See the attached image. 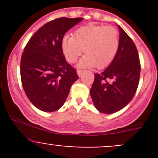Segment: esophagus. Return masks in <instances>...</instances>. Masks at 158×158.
Masks as SVG:
<instances>
[{
    "label": "esophagus",
    "mask_w": 158,
    "mask_h": 158,
    "mask_svg": "<svg viewBox=\"0 0 158 158\" xmlns=\"http://www.w3.org/2000/svg\"><path fill=\"white\" fill-rule=\"evenodd\" d=\"M84 70H81V69H78L77 70V74H78V76H79V77H82V75H83V73H84Z\"/></svg>",
    "instance_id": "1"
}]
</instances>
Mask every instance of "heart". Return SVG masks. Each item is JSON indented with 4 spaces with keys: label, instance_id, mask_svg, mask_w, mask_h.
I'll list each match as a JSON object with an SVG mask.
<instances>
[{
    "label": "heart",
    "instance_id": "1",
    "mask_svg": "<svg viewBox=\"0 0 158 158\" xmlns=\"http://www.w3.org/2000/svg\"><path fill=\"white\" fill-rule=\"evenodd\" d=\"M120 46L119 32L112 26L88 24L74 32V36L66 35L62 40V49L66 60L73 63L85 54L79 63L82 67L98 69L108 67L115 58Z\"/></svg>",
    "mask_w": 158,
    "mask_h": 158
}]
</instances>
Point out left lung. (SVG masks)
I'll list each match as a JSON object with an SVG mask.
<instances>
[{
    "mask_svg": "<svg viewBox=\"0 0 158 158\" xmlns=\"http://www.w3.org/2000/svg\"><path fill=\"white\" fill-rule=\"evenodd\" d=\"M120 46L115 58L101 73H95L90 95L97 110L112 114L133 98L139 83L141 63L131 38L121 27Z\"/></svg>",
    "mask_w": 158,
    "mask_h": 158,
    "instance_id": "8db88e82",
    "label": "left lung"
}]
</instances>
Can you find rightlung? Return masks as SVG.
I'll return each instance as SVG.
<instances>
[{
    "label": "right lung",
    "mask_w": 158,
    "mask_h": 158,
    "mask_svg": "<svg viewBox=\"0 0 158 158\" xmlns=\"http://www.w3.org/2000/svg\"><path fill=\"white\" fill-rule=\"evenodd\" d=\"M81 17H60L45 23L33 33L20 60V78L32 104L44 111H55L64 104L72 85L79 79L66 62L62 40Z\"/></svg>",
    "instance_id": "obj_1"
}]
</instances>
